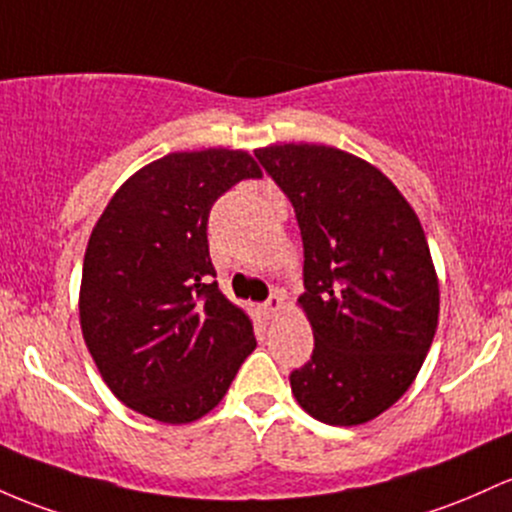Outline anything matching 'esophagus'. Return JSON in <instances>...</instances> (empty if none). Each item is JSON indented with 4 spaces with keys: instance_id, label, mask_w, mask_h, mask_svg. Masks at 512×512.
<instances>
[{
    "instance_id": "34e87169",
    "label": "esophagus",
    "mask_w": 512,
    "mask_h": 512,
    "mask_svg": "<svg viewBox=\"0 0 512 512\" xmlns=\"http://www.w3.org/2000/svg\"><path fill=\"white\" fill-rule=\"evenodd\" d=\"M282 306H284L282 294H279V291H274V294L269 296V299H267L265 303H262V311H265L267 318H274L279 311H282Z\"/></svg>"
}]
</instances>
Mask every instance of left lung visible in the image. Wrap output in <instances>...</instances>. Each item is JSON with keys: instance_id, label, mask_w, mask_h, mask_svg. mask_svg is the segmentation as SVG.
<instances>
[{"instance_id": "obj_1", "label": "left lung", "mask_w": 512, "mask_h": 512, "mask_svg": "<svg viewBox=\"0 0 512 512\" xmlns=\"http://www.w3.org/2000/svg\"><path fill=\"white\" fill-rule=\"evenodd\" d=\"M255 157L303 240L299 303L316 345L291 391L320 423H367L408 391L435 338L440 286L423 226L389 177L338 148L284 143Z\"/></svg>"}]
</instances>
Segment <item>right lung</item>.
<instances>
[{
	"mask_svg": "<svg viewBox=\"0 0 512 512\" xmlns=\"http://www.w3.org/2000/svg\"><path fill=\"white\" fill-rule=\"evenodd\" d=\"M260 177L245 150L170 153L123 184L89 235L82 335L133 411L192 423L218 406L257 347L250 318L213 282L206 228L218 196Z\"/></svg>",
	"mask_w": 512,
	"mask_h": 512,
	"instance_id": "add662e5",
	"label": "right lung"
}]
</instances>
